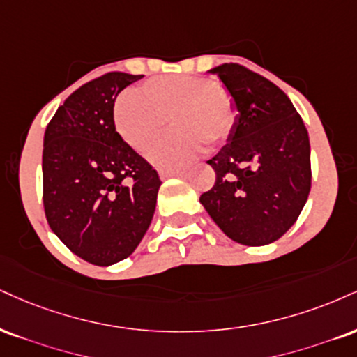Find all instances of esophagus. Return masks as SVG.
<instances>
[{"mask_svg":"<svg viewBox=\"0 0 357 357\" xmlns=\"http://www.w3.org/2000/svg\"><path fill=\"white\" fill-rule=\"evenodd\" d=\"M184 169H161L160 176L161 179H167V178H173V176H183Z\"/></svg>","mask_w":357,"mask_h":357,"instance_id":"obj_1","label":"esophagus"}]
</instances>
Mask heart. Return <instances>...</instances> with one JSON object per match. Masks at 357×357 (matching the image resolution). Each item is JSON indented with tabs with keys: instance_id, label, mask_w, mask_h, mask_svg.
<instances>
[{
	"instance_id": "obj_1",
	"label": "heart",
	"mask_w": 357,
	"mask_h": 357,
	"mask_svg": "<svg viewBox=\"0 0 357 357\" xmlns=\"http://www.w3.org/2000/svg\"><path fill=\"white\" fill-rule=\"evenodd\" d=\"M238 108L222 84L204 76H160L143 84L139 93L128 91L114 102L113 121L123 141L144 153L169 119L173 132L148 153L158 167L173 169L195 161L204 143H225L234 130Z\"/></svg>"
}]
</instances>
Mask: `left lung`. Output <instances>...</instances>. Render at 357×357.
I'll return each mask as SVG.
<instances>
[{
    "label": "left lung",
    "mask_w": 357,
    "mask_h": 357,
    "mask_svg": "<svg viewBox=\"0 0 357 357\" xmlns=\"http://www.w3.org/2000/svg\"><path fill=\"white\" fill-rule=\"evenodd\" d=\"M233 94L238 121L208 162L216 183L199 201L227 238L263 246L294 225L311 190L307 130L289 98L238 63L214 68Z\"/></svg>",
    "instance_id": "1"
}]
</instances>
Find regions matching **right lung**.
<instances>
[{
	"label": "right lung",
	"mask_w": 357,
	"mask_h": 357,
	"mask_svg": "<svg viewBox=\"0 0 357 357\" xmlns=\"http://www.w3.org/2000/svg\"><path fill=\"white\" fill-rule=\"evenodd\" d=\"M143 75L111 71L76 89L46 126L43 204L81 259L109 266L141 243L156 208L158 171L118 135L114 100Z\"/></svg>",
	"instance_id": "add662e5"
}]
</instances>
